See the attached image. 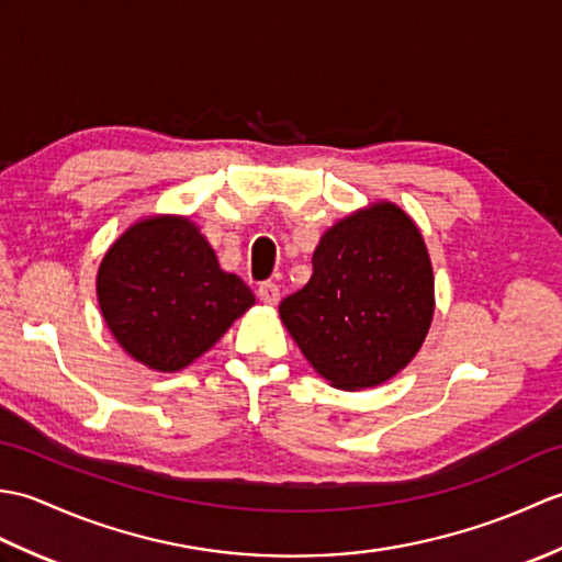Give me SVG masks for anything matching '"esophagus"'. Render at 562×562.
Segmentation results:
<instances>
[{
	"label": "esophagus",
	"instance_id": "obj_1",
	"mask_svg": "<svg viewBox=\"0 0 562 562\" xmlns=\"http://www.w3.org/2000/svg\"><path fill=\"white\" fill-rule=\"evenodd\" d=\"M258 296H260L262 304L274 306V304L280 302V288L274 282H262L260 288H258Z\"/></svg>",
	"mask_w": 562,
	"mask_h": 562
}]
</instances>
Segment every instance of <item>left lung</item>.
Here are the masks:
<instances>
[{"label": "left lung", "mask_w": 562, "mask_h": 562, "mask_svg": "<svg viewBox=\"0 0 562 562\" xmlns=\"http://www.w3.org/2000/svg\"><path fill=\"white\" fill-rule=\"evenodd\" d=\"M314 274L280 304V318L330 386H379L420 350L435 314L423 234L401 207L376 202L333 224Z\"/></svg>", "instance_id": "1"}]
</instances>
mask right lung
Masks as SVG:
<instances>
[{"instance_id":"right-lung-1","label":"right lung","mask_w":562,"mask_h":562,"mask_svg":"<svg viewBox=\"0 0 562 562\" xmlns=\"http://www.w3.org/2000/svg\"><path fill=\"white\" fill-rule=\"evenodd\" d=\"M97 294L121 348L157 372L198 360L256 304L198 226L173 214L142 220L117 238L101 260Z\"/></svg>"}]
</instances>
